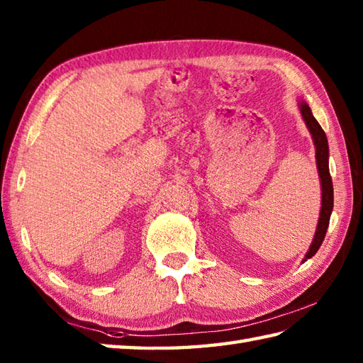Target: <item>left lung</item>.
<instances>
[{"instance_id":"left-lung-1","label":"left lung","mask_w":363,"mask_h":363,"mask_svg":"<svg viewBox=\"0 0 363 363\" xmlns=\"http://www.w3.org/2000/svg\"><path fill=\"white\" fill-rule=\"evenodd\" d=\"M298 107L315 145V159H317V168H318V176H320V184H321L320 218H318L317 230H315L313 240L309 246V251L306 252V256L303 259V264H304L307 259L315 256V252L320 250L323 240H325L330 213H333V209H334V187H333V179H330V173H329V145H328V137L325 134V130L321 129L320 123L315 120L309 104L301 99V101H298Z\"/></svg>"}]
</instances>
